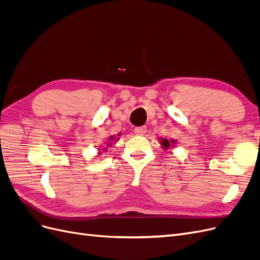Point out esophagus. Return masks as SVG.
Returning a JSON list of instances; mask_svg holds the SVG:
<instances>
[{
	"label": "esophagus",
	"instance_id": "34e87169",
	"mask_svg": "<svg viewBox=\"0 0 260 260\" xmlns=\"http://www.w3.org/2000/svg\"><path fill=\"white\" fill-rule=\"evenodd\" d=\"M146 130H147V128L145 127V125H141V127H137L135 129V133L137 136H144L146 133Z\"/></svg>",
	"mask_w": 260,
	"mask_h": 260
}]
</instances>
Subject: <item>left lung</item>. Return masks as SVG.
<instances>
[{
    "mask_svg": "<svg viewBox=\"0 0 260 260\" xmlns=\"http://www.w3.org/2000/svg\"><path fill=\"white\" fill-rule=\"evenodd\" d=\"M171 142H174V141H171ZM161 145H162L164 147H169V146H170V142H169L168 140L165 139V140L161 141Z\"/></svg>",
    "mask_w": 260,
    "mask_h": 260,
    "instance_id": "1",
    "label": "left lung"
}]
</instances>
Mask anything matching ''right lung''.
<instances>
[{"instance_id": "add662e5", "label": "right lung", "mask_w": 260, "mask_h": 260, "mask_svg": "<svg viewBox=\"0 0 260 260\" xmlns=\"http://www.w3.org/2000/svg\"><path fill=\"white\" fill-rule=\"evenodd\" d=\"M118 136H120V135H118ZM113 139H114V138H113V137H111V140H113Z\"/></svg>"}]
</instances>
